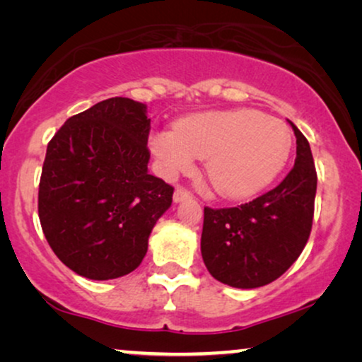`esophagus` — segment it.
Segmentation results:
<instances>
[{"label":"esophagus","instance_id":"obj_1","mask_svg":"<svg viewBox=\"0 0 362 362\" xmlns=\"http://www.w3.org/2000/svg\"><path fill=\"white\" fill-rule=\"evenodd\" d=\"M189 197H191V192L181 186H177L175 189V194H173V199H175V202H181L185 199H189Z\"/></svg>","mask_w":362,"mask_h":362}]
</instances>
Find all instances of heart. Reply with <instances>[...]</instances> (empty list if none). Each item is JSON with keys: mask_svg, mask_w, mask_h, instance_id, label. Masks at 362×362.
<instances>
[{"mask_svg": "<svg viewBox=\"0 0 362 362\" xmlns=\"http://www.w3.org/2000/svg\"><path fill=\"white\" fill-rule=\"evenodd\" d=\"M293 138L280 118L254 108L211 110L150 136L160 173L173 180L206 160L212 187L229 199H244L269 186L288 161Z\"/></svg>", "mask_w": 362, "mask_h": 362, "instance_id": "1", "label": "heart"}]
</instances>
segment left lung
<instances>
[{"label": "left lung", "mask_w": 362, "mask_h": 362, "mask_svg": "<svg viewBox=\"0 0 362 362\" xmlns=\"http://www.w3.org/2000/svg\"><path fill=\"white\" fill-rule=\"evenodd\" d=\"M296 136L295 166L279 186L237 207H204L202 260L209 274L235 288L279 279L298 259L313 226L316 170L310 143Z\"/></svg>", "instance_id": "8db88e82"}]
</instances>
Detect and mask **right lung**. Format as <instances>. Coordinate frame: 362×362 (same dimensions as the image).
<instances>
[{
	"instance_id": "obj_1",
	"label": "right lung",
	"mask_w": 362,
	"mask_h": 362,
	"mask_svg": "<svg viewBox=\"0 0 362 362\" xmlns=\"http://www.w3.org/2000/svg\"><path fill=\"white\" fill-rule=\"evenodd\" d=\"M146 105L125 97L69 118L49 141L37 211L46 240L69 269L110 280L141 264L175 187L148 173Z\"/></svg>"
}]
</instances>
